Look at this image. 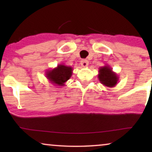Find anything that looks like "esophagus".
I'll return each mask as SVG.
<instances>
[{
    "mask_svg": "<svg viewBox=\"0 0 152 152\" xmlns=\"http://www.w3.org/2000/svg\"><path fill=\"white\" fill-rule=\"evenodd\" d=\"M80 64L82 67H86V66L88 65V61L86 59H82V61H80Z\"/></svg>",
    "mask_w": 152,
    "mask_h": 152,
    "instance_id": "esophagus-1",
    "label": "esophagus"
}]
</instances>
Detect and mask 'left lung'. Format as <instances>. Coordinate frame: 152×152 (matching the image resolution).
Returning <instances> with one entry per match:
<instances>
[{
	"mask_svg": "<svg viewBox=\"0 0 152 152\" xmlns=\"http://www.w3.org/2000/svg\"><path fill=\"white\" fill-rule=\"evenodd\" d=\"M98 79L104 86L112 88L118 84L119 77L109 66H104L99 68Z\"/></svg>",
	"mask_w": 152,
	"mask_h": 152,
	"instance_id": "left-lung-1",
	"label": "left lung"
}]
</instances>
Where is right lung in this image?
<instances>
[{"instance_id": "obj_1", "label": "right lung", "mask_w": 152, "mask_h": 152, "mask_svg": "<svg viewBox=\"0 0 152 152\" xmlns=\"http://www.w3.org/2000/svg\"><path fill=\"white\" fill-rule=\"evenodd\" d=\"M72 68L64 64H59L57 67L45 72V77L50 83L57 86H65V83L71 77Z\"/></svg>"}]
</instances>
